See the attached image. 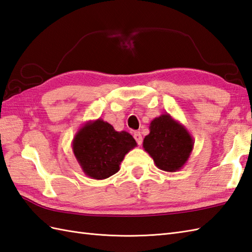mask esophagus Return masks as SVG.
I'll return each mask as SVG.
<instances>
[{"label": "esophagus", "mask_w": 252, "mask_h": 252, "mask_svg": "<svg viewBox=\"0 0 252 252\" xmlns=\"http://www.w3.org/2000/svg\"><path fill=\"white\" fill-rule=\"evenodd\" d=\"M133 138H134V140L137 141V143H138V145H141L142 144V134H141V132L140 131H134V133H133Z\"/></svg>", "instance_id": "esophagus-1"}]
</instances>
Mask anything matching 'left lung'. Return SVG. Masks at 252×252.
<instances>
[{
  "label": "left lung",
  "instance_id": "obj_1",
  "mask_svg": "<svg viewBox=\"0 0 252 252\" xmlns=\"http://www.w3.org/2000/svg\"><path fill=\"white\" fill-rule=\"evenodd\" d=\"M194 141L186 127L170 114H161L150 124L143 149L156 167L165 172L180 171L191 154Z\"/></svg>",
  "mask_w": 252,
  "mask_h": 252
}]
</instances>
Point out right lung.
<instances>
[{
    "label": "right lung",
    "mask_w": 252,
    "mask_h": 252,
    "mask_svg": "<svg viewBox=\"0 0 252 252\" xmlns=\"http://www.w3.org/2000/svg\"><path fill=\"white\" fill-rule=\"evenodd\" d=\"M136 146L130 133L116 131L101 119L85 123L71 142L73 155L84 174L94 180L115 174L125 155Z\"/></svg>",
    "instance_id": "add662e5"
}]
</instances>
